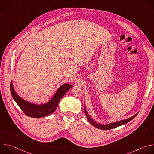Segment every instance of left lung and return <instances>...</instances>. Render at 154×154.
<instances>
[{"label": "left lung", "mask_w": 154, "mask_h": 154, "mask_svg": "<svg viewBox=\"0 0 154 154\" xmlns=\"http://www.w3.org/2000/svg\"><path fill=\"white\" fill-rule=\"evenodd\" d=\"M84 113L88 119V120L89 121V122L93 125L95 127L97 128H99V129H101V130H110V129H112V128H116L117 127H119V126H121L122 125H124L128 122H130V121L132 120L134 118H135V116L138 115V113H136L135 115H134L133 116H131L129 118H127V119H123V120H121V121H116V122H111V123H109V124H99V123H97L95 121H94L92 118L90 116V115L87 112V110L86 109V105L85 104V106H84Z\"/></svg>", "instance_id": "obj_1"}]
</instances>
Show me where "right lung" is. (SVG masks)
Segmentation results:
<instances>
[{
	"label": "right lung",
	"mask_w": 154,
	"mask_h": 154,
	"mask_svg": "<svg viewBox=\"0 0 154 154\" xmlns=\"http://www.w3.org/2000/svg\"><path fill=\"white\" fill-rule=\"evenodd\" d=\"M72 87V85L70 83L63 84L58 88L51 100L41 104L29 102L20 97L14 90L12 81L10 83V91L14 101L27 116L40 118L54 113L57 108L60 99Z\"/></svg>",
	"instance_id": "add662e5"
}]
</instances>
